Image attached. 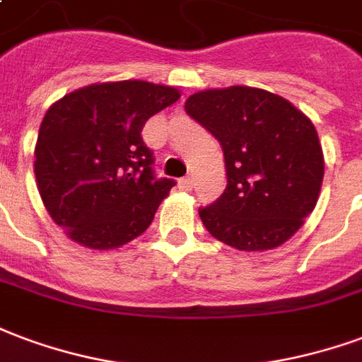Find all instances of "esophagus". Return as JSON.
<instances>
[{
  "label": "esophagus",
  "mask_w": 362,
  "mask_h": 362,
  "mask_svg": "<svg viewBox=\"0 0 362 362\" xmlns=\"http://www.w3.org/2000/svg\"><path fill=\"white\" fill-rule=\"evenodd\" d=\"M178 184H180L182 189H186V192H188V189H192V186H194V180H192L189 176H186V178H180Z\"/></svg>",
  "instance_id": "34e87169"
}]
</instances>
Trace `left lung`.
<instances>
[{"mask_svg":"<svg viewBox=\"0 0 362 362\" xmlns=\"http://www.w3.org/2000/svg\"><path fill=\"white\" fill-rule=\"evenodd\" d=\"M186 113L221 141L226 189L199 216L240 251H269L303 226L318 202L324 155L315 124L278 93L251 86L203 90Z\"/></svg>","mask_w":362,"mask_h":362,"instance_id":"1","label":"left lung"}]
</instances>
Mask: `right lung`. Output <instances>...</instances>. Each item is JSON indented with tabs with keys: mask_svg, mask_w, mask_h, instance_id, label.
<instances>
[{
	"mask_svg": "<svg viewBox=\"0 0 362 362\" xmlns=\"http://www.w3.org/2000/svg\"><path fill=\"white\" fill-rule=\"evenodd\" d=\"M178 99L173 86L120 80L78 88L45 111L36 186L72 242L107 251L146 232L174 180L153 176L141 128Z\"/></svg>",
	"mask_w": 362,
	"mask_h": 362,
	"instance_id": "add662e5",
	"label": "right lung"
}]
</instances>
